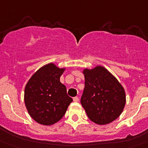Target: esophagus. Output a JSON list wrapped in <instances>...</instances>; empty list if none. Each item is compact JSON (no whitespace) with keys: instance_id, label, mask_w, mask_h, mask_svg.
I'll list each match as a JSON object with an SVG mask.
<instances>
[{"instance_id":"34e87169","label":"esophagus","mask_w":148,"mask_h":148,"mask_svg":"<svg viewBox=\"0 0 148 148\" xmlns=\"http://www.w3.org/2000/svg\"><path fill=\"white\" fill-rule=\"evenodd\" d=\"M73 101H75V102H78V101H79V97H74V98H73Z\"/></svg>"}]
</instances>
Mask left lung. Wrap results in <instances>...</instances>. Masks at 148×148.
<instances>
[{"mask_svg": "<svg viewBox=\"0 0 148 148\" xmlns=\"http://www.w3.org/2000/svg\"><path fill=\"white\" fill-rule=\"evenodd\" d=\"M85 88L81 103L88 116L98 125H106L120 116L125 105V93L119 81L107 69L97 66L83 70Z\"/></svg>", "mask_w": 148, "mask_h": 148, "instance_id": "obj_1", "label": "left lung"}]
</instances>
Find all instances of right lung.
I'll return each instance as SVG.
<instances>
[{"mask_svg": "<svg viewBox=\"0 0 148 148\" xmlns=\"http://www.w3.org/2000/svg\"><path fill=\"white\" fill-rule=\"evenodd\" d=\"M65 68L51 63L41 67L25 88L24 101L28 113L38 123L51 125L60 120L73 99L60 82Z\"/></svg>", "mask_w": 148, "mask_h": 148, "instance_id": "obj_1", "label": "right lung"}]
</instances>
